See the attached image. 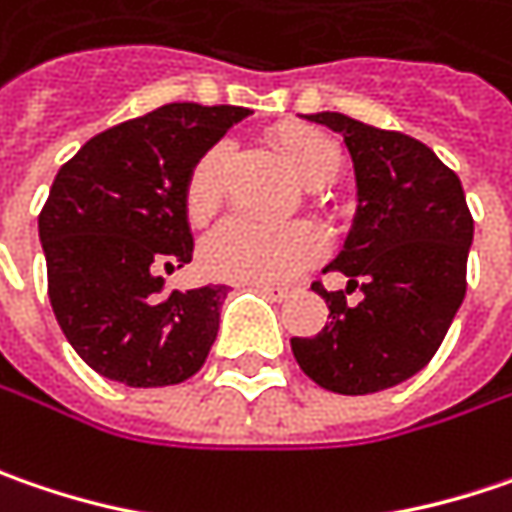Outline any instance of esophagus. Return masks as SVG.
<instances>
[{"mask_svg":"<svg viewBox=\"0 0 512 512\" xmlns=\"http://www.w3.org/2000/svg\"><path fill=\"white\" fill-rule=\"evenodd\" d=\"M253 288L270 296V299H276V302H282V299H288V296L294 294V288H282V285H253Z\"/></svg>","mask_w":512,"mask_h":512,"instance_id":"esophagus-1","label":"esophagus"}]
</instances>
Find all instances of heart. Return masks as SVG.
I'll use <instances>...</instances> for the list:
<instances>
[{"instance_id":"b5f03b06","label":"heart","mask_w":512,"mask_h":512,"mask_svg":"<svg viewBox=\"0 0 512 512\" xmlns=\"http://www.w3.org/2000/svg\"><path fill=\"white\" fill-rule=\"evenodd\" d=\"M282 158L308 190H322L340 172V146L320 129L291 126L279 132ZM227 167V143L210 146L190 172L187 213L204 221L218 207ZM322 256V236L308 224L265 227L250 218H227L201 244V268L213 279L239 285L288 282Z\"/></svg>"}]
</instances>
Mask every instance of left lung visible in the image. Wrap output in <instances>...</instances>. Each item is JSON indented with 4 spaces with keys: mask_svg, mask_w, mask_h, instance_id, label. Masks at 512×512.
Here are the masks:
<instances>
[{
    "mask_svg": "<svg viewBox=\"0 0 512 512\" xmlns=\"http://www.w3.org/2000/svg\"><path fill=\"white\" fill-rule=\"evenodd\" d=\"M343 135L354 164L357 210L343 250L328 268L348 276L343 291H314L328 305L317 337H294L296 363L337 395L392 389L432 360L464 294L473 216L458 175L409 135L374 129L340 112L305 115Z\"/></svg>",
    "mask_w": 512,
    "mask_h": 512,
    "instance_id": "obj_1",
    "label": "left lung"
}]
</instances>
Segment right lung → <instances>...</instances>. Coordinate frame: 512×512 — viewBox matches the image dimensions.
Returning a JSON list of instances; mask_svg holds the SVG:
<instances>
[{"label": "right lung", "instance_id": "1", "mask_svg": "<svg viewBox=\"0 0 512 512\" xmlns=\"http://www.w3.org/2000/svg\"><path fill=\"white\" fill-rule=\"evenodd\" d=\"M250 115L169 103L100 135L60 167L39 213L48 299L65 340L109 380L155 389L192 377L216 343L227 285L167 291L192 259L195 161Z\"/></svg>", "mask_w": 512, "mask_h": 512}]
</instances>
